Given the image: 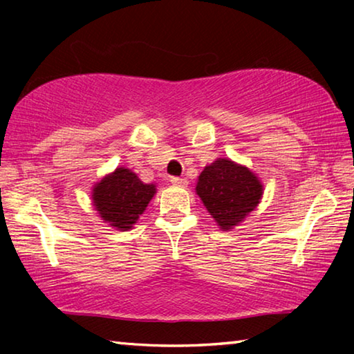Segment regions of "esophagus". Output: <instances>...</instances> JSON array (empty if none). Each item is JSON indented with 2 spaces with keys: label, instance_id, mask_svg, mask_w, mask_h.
Wrapping results in <instances>:
<instances>
[{
  "label": "esophagus",
  "instance_id": "obj_1",
  "mask_svg": "<svg viewBox=\"0 0 354 354\" xmlns=\"http://www.w3.org/2000/svg\"><path fill=\"white\" fill-rule=\"evenodd\" d=\"M170 183H171L173 185H179V187H185V185H187V179H185V178L173 176V178H170Z\"/></svg>",
  "mask_w": 354,
  "mask_h": 354
}]
</instances>
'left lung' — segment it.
Returning a JSON list of instances; mask_svg holds the SVG:
<instances>
[{
	"label": "left lung",
	"instance_id": "1",
	"mask_svg": "<svg viewBox=\"0 0 354 354\" xmlns=\"http://www.w3.org/2000/svg\"><path fill=\"white\" fill-rule=\"evenodd\" d=\"M195 192L220 230L231 231L259 206L263 185L248 167L218 158L201 171Z\"/></svg>",
	"mask_w": 354,
	"mask_h": 354
}]
</instances>
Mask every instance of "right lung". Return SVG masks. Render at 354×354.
Returning <instances> with one entry per match:
<instances>
[{"label":"right lung","mask_w":354,"mask_h":354,"mask_svg":"<svg viewBox=\"0 0 354 354\" xmlns=\"http://www.w3.org/2000/svg\"><path fill=\"white\" fill-rule=\"evenodd\" d=\"M156 184H145L127 167H118L93 185L92 203L100 218L118 231H129L156 195Z\"/></svg>","instance_id":"obj_1"}]
</instances>
